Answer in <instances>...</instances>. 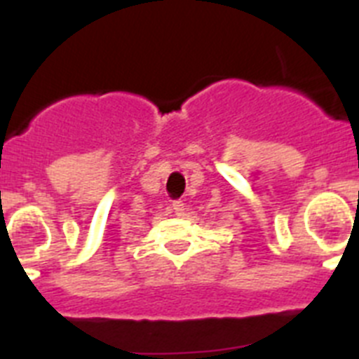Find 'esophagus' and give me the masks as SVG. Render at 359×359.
Returning <instances> with one entry per match:
<instances>
[{"label": "esophagus", "instance_id": "esophagus-1", "mask_svg": "<svg viewBox=\"0 0 359 359\" xmlns=\"http://www.w3.org/2000/svg\"><path fill=\"white\" fill-rule=\"evenodd\" d=\"M172 210H174V214L180 215V217H182V215L185 214V205H183V201H174Z\"/></svg>", "mask_w": 359, "mask_h": 359}]
</instances>
